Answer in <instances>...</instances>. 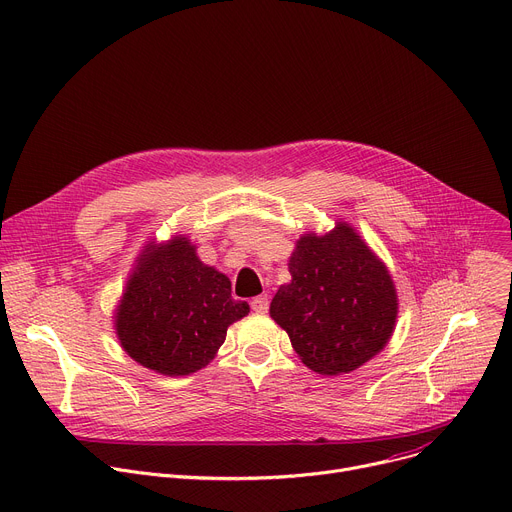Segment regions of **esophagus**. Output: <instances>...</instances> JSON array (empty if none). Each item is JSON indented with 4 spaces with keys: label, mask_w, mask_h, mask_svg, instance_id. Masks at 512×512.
<instances>
[{
    "label": "esophagus",
    "mask_w": 512,
    "mask_h": 512,
    "mask_svg": "<svg viewBox=\"0 0 512 512\" xmlns=\"http://www.w3.org/2000/svg\"><path fill=\"white\" fill-rule=\"evenodd\" d=\"M251 308L257 312V314H265L269 310V298L267 296H257L251 300Z\"/></svg>",
    "instance_id": "esophagus-1"
}]
</instances>
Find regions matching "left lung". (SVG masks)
I'll return each mask as SVG.
<instances>
[{"instance_id":"1","label":"left lung","mask_w":512,"mask_h":512,"mask_svg":"<svg viewBox=\"0 0 512 512\" xmlns=\"http://www.w3.org/2000/svg\"><path fill=\"white\" fill-rule=\"evenodd\" d=\"M269 314L288 333L306 367L341 376L376 357L390 341L398 294L386 263L345 220L329 232H306L288 263Z\"/></svg>"}]
</instances>
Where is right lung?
I'll return each instance as SVG.
<instances>
[{
  "mask_svg": "<svg viewBox=\"0 0 512 512\" xmlns=\"http://www.w3.org/2000/svg\"><path fill=\"white\" fill-rule=\"evenodd\" d=\"M249 304L232 300L230 280L206 265L185 235L151 239L138 253L114 310L120 347L161 376L206 367Z\"/></svg>",
  "mask_w": 512,
  "mask_h": 512,
  "instance_id": "add662e5",
  "label": "right lung"
}]
</instances>
